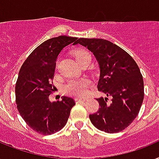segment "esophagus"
I'll return each mask as SVG.
<instances>
[{
  "instance_id": "1",
  "label": "esophagus",
  "mask_w": 159,
  "mask_h": 159,
  "mask_svg": "<svg viewBox=\"0 0 159 159\" xmlns=\"http://www.w3.org/2000/svg\"><path fill=\"white\" fill-rule=\"evenodd\" d=\"M75 102L76 103H80V102H82L84 100V99H83V98H75Z\"/></svg>"
}]
</instances>
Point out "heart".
Returning <instances> with one entry per match:
<instances>
[{"label":"heart","instance_id":"b5f03b06","mask_svg":"<svg viewBox=\"0 0 159 159\" xmlns=\"http://www.w3.org/2000/svg\"><path fill=\"white\" fill-rule=\"evenodd\" d=\"M75 56L79 64H81L88 59H91L90 54L84 50H76L75 53ZM89 84V81L86 79H81L78 80H71L67 82V84L64 87V89L66 93L70 95L81 96L86 92Z\"/></svg>","mask_w":159,"mask_h":159}]
</instances>
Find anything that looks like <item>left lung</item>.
Instances as JSON below:
<instances>
[{"instance_id":"1","label":"left lung","mask_w":159,"mask_h":159,"mask_svg":"<svg viewBox=\"0 0 159 159\" xmlns=\"http://www.w3.org/2000/svg\"><path fill=\"white\" fill-rule=\"evenodd\" d=\"M77 44L94 55L99 67L97 88L107 96L97 99L100 108L89 114L91 123L109 134L123 131L138 116L143 100V80L139 66L125 50L109 40L80 38Z\"/></svg>"}]
</instances>
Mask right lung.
Returning <instances> with one entry per match:
<instances>
[{
  "mask_svg": "<svg viewBox=\"0 0 159 159\" xmlns=\"http://www.w3.org/2000/svg\"><path fill=\"white\" fill-rule=\"evenodd\" d=\"M77 37L60 35L45 40L33 50L20 70L16 84L18 111L33 130L50 135L65 127L70 110L75 104L72 98L62 96L61 101L51 102L52 80L58 56L64 48Z\"/></svg>",
  "mask_w": 159,
  "mask_h": 159,
  "instance_id": "add662e5",
  "label": "right lung"
}]
</instances>
